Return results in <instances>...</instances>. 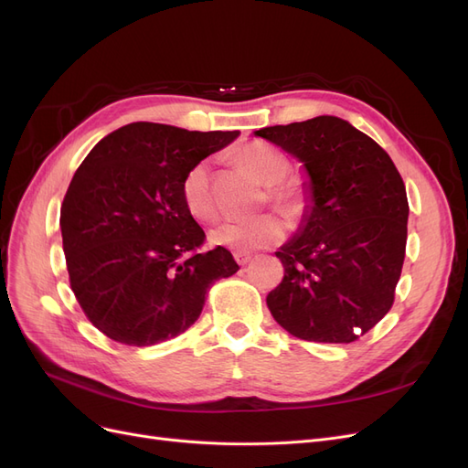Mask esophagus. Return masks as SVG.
I'll return each instance as SVG.
<instances>
[{"instance_id": "1", "label": "esophagus", "mask_w": 468, "mask_h": 468, "mask_svg": "<svg viewBox=\"0 0 468 468\" xmlns=\"http://www.w3.org/2000/svg\"><path fill=\"white\" fill-rule=\"evenodd\" d=\"M251 253L250 251H234V260L238 265H248L251 261Z\"/></svg>"}]
</instances>
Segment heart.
I'll list each match as a JSON object with an SVG mask.
<instances>
[{
	"mask_svg": "<svg viewBox=\"0 0 468 468\" xmlns=\"http://www.w3.org/2000/svg\"><path fill=\"white\" fill-rule=\"evenodd\" d=\"M250 172L256 176L263 186V201L275 207L287 218H299L306 208V189L296 177H287L291 162L279 148L265 143H251L238 154ZM181 199L187 212L197 220H212L217 217V201L212 193V174L207 160L197 162L187 169L181 179ZM285 236V222L273 212L246 218V220H226L210 232V242L236 250L251 251L271 246Z\"/></svg>",
	"mask_w": 468,
	"mask_h": 468,
	"instance_id": "heart-1",
	"label": "heart"
}]
</instances>
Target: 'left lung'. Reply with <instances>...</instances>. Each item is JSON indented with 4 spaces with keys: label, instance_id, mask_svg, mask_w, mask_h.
I'll return each instance as SVG.
<instances>
[{
    "label": "left lung",
    "instance_id": "left-lung-1",
    "mask_svg": "<svg viewBox=\"0 0 468 468\" xmlns=\"http://www.w3.org/2000/svg\"><path fill=\"white\" fill-rule=\"evenodd\" d=\"M256 134L296 155L313 189L304 229L275 251L285 277L267 306L294 337L356 342L392 308L402 273L410 208L399 169L373 138L337 117Z\"/></svg>",
    "mask_w": 468,
    "mask_h": 468
}]
</instances>
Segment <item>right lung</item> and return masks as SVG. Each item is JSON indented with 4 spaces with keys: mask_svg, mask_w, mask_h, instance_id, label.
Returning <instances> with one entry per match:
<instances>
[{
    "mask_svg": "<svg viewBox=\"0 0 468 468\" xmlns=\"http://www.w3.org/2000/svg\"><path fill=\"white\" fill-rule=\"evenodd\" d=\"M236 136L131 122L78 167L60 210L69 287L112 342L146 347L183 334L212 282L238 271L226 248L203 250L181 199L187 169Z\"/></svg>",
    "mask_w": 468,
    "mask_h": 468,
    "instance_id": "right-lung-1",
    "label": "right lung"
}]
</instances>
